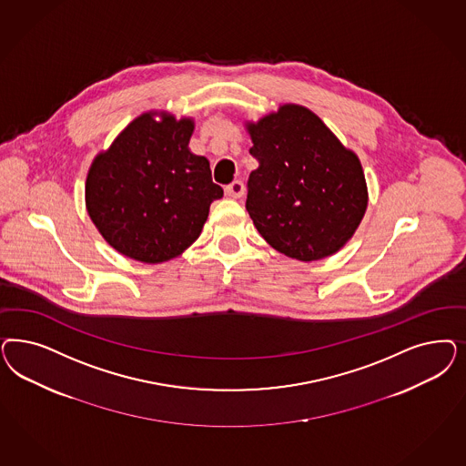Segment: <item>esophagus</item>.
I'll return each mask as SVG.
<instances>
[{"mask_svg": "<svg viewBox=\"0 0 466 466\" xmlns=\"http://www.w3.org/2000/svg\"><path fill=\"white\" fill-rule=\"evenodd\" d=\"M226 196L240 198L245 194V185L240 180L231 181L225 188Z\"/></svg>", "mask_w": 466, "mask_h": 466, "instance_id": "esophagus-1", "label": "esophagus"}]
</instances>
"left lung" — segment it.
Masks as SVG:
<instances>
[{
    "instance_id": "1",
    "label": "left lung",
    "mask_w": 466,
    "mask_h": 466,
    "mask_svg": "<svg viewBox=\"0 0 466 466\" xmlns=\"http://www.w3.org/2000/svg\"><path fill=\"white\" fill-rule=\"evenodd\" d=\"M245 128L258 161L247 210L260 237L301 262L341 250L369 204L359 156L305 106L286 103Z\"/></svg>"
}]
</instances>
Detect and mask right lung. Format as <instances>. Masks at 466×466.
I'll use <instances>...</instances> for the list:
<instances>
[{"label":"right lung","instance_id":"1","mask_svg":"<svg viewBox=\"0 0 466 466\" xmlns=\"http://www.w3.org/2000/svg\"><path fill=\"white\" fill-rule=\"evenodd\" d=\"M194 118L147 111L130 121L89 167L86 208L97 231L121 256L161 264L200 237L223 188L208 157L188 142Z\"/></svg>","mask_w":466,"mask_h":466}]
</instances>
